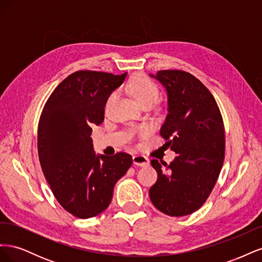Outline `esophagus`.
Segmentation results:
<instances>
[{
    "mask_svg": "<svg viewBox=\"0 0 262 262\" xmlns=\"http://www.w3.org/2000/svg\"><path fill=\"white\" fill-rule=\"evenodd\" d=\"M133 164L137 166H146L149 164V161L146 156L137 154V155H133Z\"/></svg>",
    "mask_w": 262,
    "mask_h": 262,
    "instance_id": "1",
    "label": "esophagus"
}]
</instances>
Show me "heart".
<instances>
[{
    "instance_id": "obj_1",
    "label": "heart",
    "mask_w": 262,
    "mask_h": 262,
    "mask_svg": "<svg viewBox=\"0 0 262 262\" xmlns=\"http://www.w3.org/2000/svg\"><path fill=\"white\" fill-rule=\"evenodd\" d=\"M128 89L132 96L136 98L141 106L145 104H153L158 97L157 86L149 78L143 75L134 76L129 82ZM116 95L117 94L115 92L109 95L105 104L106 109H108L110 105L113 104V101L116 99Z\"/></svg>"
}]
</instances>
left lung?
Segmentation results:
<instances>
[{
    "label": "left lung",
    "instance_id": "left-lung-1",
    "mask_svg": "<svg viewBox=\"0 0 262 262\" xmlns=\"http://www.w3.org/2000/svg\"><path fill=\"white\" fill-rule=\"evenodd\" d=\"M150 76L167 92L168 115L161 136L177 156L169 165L150 161L157 180L149 199L164 214L185 216L202 207L219 178L225 154L223 118L213 95L192 74L162 70Z\"/></svg>",
    "mask_w": 262,
    "mask_h": 262
}]
</instances>
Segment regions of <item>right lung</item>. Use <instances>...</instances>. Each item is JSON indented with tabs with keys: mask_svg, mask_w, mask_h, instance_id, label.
Listing matches in <instances>:
<instances>
[{
	"mask_svg": "<svg viewBox=\"0 0 262 262\" xmlns=\"http://www.w3.org/2000/svg\"><path fill=\"white\" fill-rule=\"evenodd\" d=\"M126 73L114 75L76 71L63 80L47 100L38 123V156L43 175L61 207L90 219L112 202L114 187L132 165V156L96 155L92 126L105 118L108 96Z\"/></svg>",
	"mask_w": 262,
	"mask_h": 262,
	"instance_id": "obj_1",
	"label": "right lung"
}]
</instances>
